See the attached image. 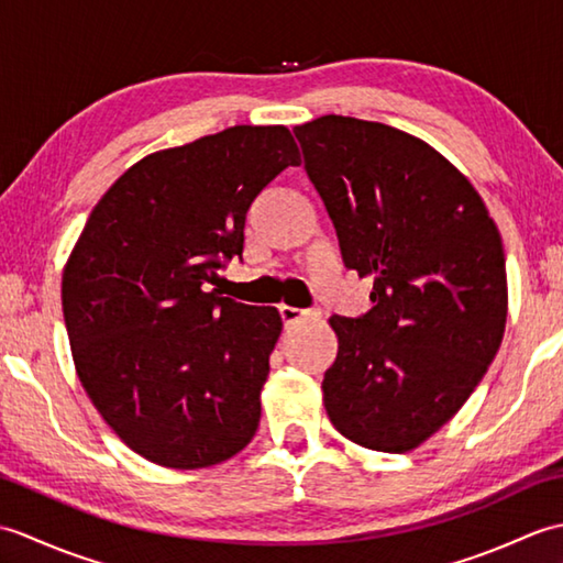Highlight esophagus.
Returning <instances> with one entry per match:
<instances>
[{
	"label": "esophagus",
	"mask_w": 563,
	"mask_h": 563,
	"mask_svg": "<svg viewBox=\"0 0 563 563\" xmlns=\"http://www.w3.org/2000/svg\"><path fill=\"white\" fill-rule=\"evenodd\" d=\"M278 312H280V317H283V321H285V327L295 324V321H300L302 317L309 314V312H305V309L290 307V305H278Z\"/></svg>",
	"instance_id": "1"
}]
</instances>
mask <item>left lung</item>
<instances>
[{
    "label": "left lung",
    "mask_w": 563,
    "mask_h": 563,
    "mask_svg": "<svg viewBox=\"0 0 563 563\" xmlns=\"http://www.w3.org/2000/svg\"><path fill=\"white\" fill-rule=\"evenodd\" d=\"M292 133L343 263L373 280L367 314L329 319L327 413L355 445L409 452L462 409L504 341L498 227L470 178L404 130L321 115Z\"/></svg>",
    "instance_id": "left-lung-1"
}]
</instances>
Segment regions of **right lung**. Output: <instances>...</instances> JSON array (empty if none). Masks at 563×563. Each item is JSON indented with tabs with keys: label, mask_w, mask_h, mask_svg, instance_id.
Wrapping results in <instances>:
<instances>
[{
	"label": "right lung",
	"mask_w": 563,
	"mask_h": 563,
	"mask_svg": "<svg viewBox=\"0 0 563 563\" xmlns=\"http://www.w3.org/2000/svg\"><path fill=\"white\" fill-rule=\"evenodd\" d=\"M285 125H234L147 154L106 190L63 271V314L84 391L142 457L202 470L261 421L275 307L208 290L244 251L246 210L300 166Z\"/></svg>",
	"instance_id": "obj_1"
}]
</instances>
